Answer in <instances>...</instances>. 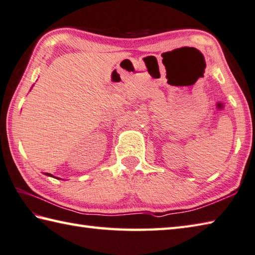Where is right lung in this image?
<instances>
[{"label":"right lung","mask_w":255,"mask_h":255,"mask_svg":"<svg viewBox=\"0 0 255 255\" xmlns=\"http://www.w3.org/2000/svg\"><path fill=\"white\" fill-rule=\"evenodd\" d=\"M45 174H47V176H51V177H53V176H52V174H51V173H45Z\"/></svg>","instance_id":"obj_1"}]
</instances>
